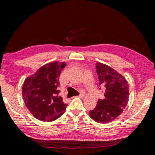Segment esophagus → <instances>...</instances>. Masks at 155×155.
<instances>
[{
    "label": "esophagus",
    "mask_w": 155,
    "mask_h": 155,
    "mask_svg": "<svg viewBox=\"0 0 155 155\" xmlns=\"http://www.w3.org/2000/svg\"><path fill=\"white\" fill-rule=\"evenodd\" d=\"M84 96H85V94H84L83 92L81 93L80 95L78 96V97H79V98H84Z\"/></svg>",
    "instance_id": "34e87169"
}]
</instances>
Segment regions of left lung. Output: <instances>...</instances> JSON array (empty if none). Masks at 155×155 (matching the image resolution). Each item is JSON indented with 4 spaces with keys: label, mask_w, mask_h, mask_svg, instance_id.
<instances>
[{
    "label": "left lung",
    "mask_w": 155,
    "mask_h": 155,
    "mask_svg": "<svg viewBox=\"0 0 155 155\" xmlns=\"http://www.w3.org/2000/svg\"><path fill=\"white\" fill-rule=\"evenodd\" d=\"M96 71L105 92L104 98L98 100L96 108L90 111V116L96 122L107 124L116 119L126 108L129 89L126 78L109 65L97 62Z\"/></svg>",
    "instance_id": "left-lung-1"
}]
</instances>
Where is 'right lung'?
<instances>
[{
    "mask_svg": "<svg viewBox=\"0 0 155 155\" xmlns=\"http://www.w3.org/2000/svg\"><path fill=\"white\" fill-rule=\"evenodd\" d=\"M65 62L54 61L28 76L22 85V97L28 111L40 121L52 122L64 114L67 104L58 96L59 77Z\"/></svg>",
    "mask_w": 155,
    "mask_h": 155,
    "instance_id": "add662e5",
    "label": "right lung"
}]
</instances>
